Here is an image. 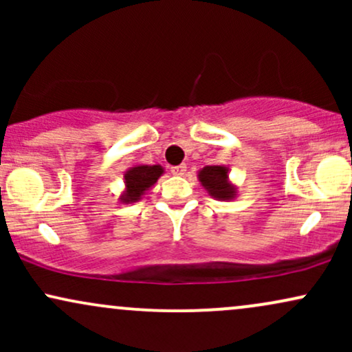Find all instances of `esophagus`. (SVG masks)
I'll return each mask as SVG.
<instances>
[{
    "label": "esophagus",
    "mask_w": 352,
    "mask_h": 352,
    "mask_svg": "<svg viewBox=\"0 0 352 352\" xmlns=\"http://www.w3.org/2000/svg\"><path fill=\"white\" fill-rule=\"evenodd\" d=\"M170 172L173 173V175H184V173L187 172V165H185V164L175 165V167L170 168Z\"/></svg>",
    "instance_id": "1"
}]
</instances>
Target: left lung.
I'll list each match as a JSON object with an SVG mask.
<instances>
[{"instance_id": "8db88e82", "label": "left lung", "mask_w": 352, "mask_h": 352, "mask_svg": "<svg viewBox=\"0 0 352 352\" xmlns=\"http://www.w3.org/2000/svg\"><path fill=\"white\" fill-rule=\"evenodd\" d=\"M227 165H207L201 170H199V182L201 187L208 192L212 199L220 201H232L236 199L238 190L236 185L232 184L228 177Z\"/></svg>"}]
</instances>
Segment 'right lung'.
Masks as SVG:
<instances>
[{"mask_svg": "<svg viewBox=\"0 0 352 352\" xmlns=\"http://www.w3.org/2000/svg\"><path fill=\"white\" fill-rule=\"evenodd\" d=\"M164 175L162 165H134L124 172V192L119 200L122 204H135L147 193V190Z\"/></svg>", "mask_w": 352, "mask_h": 352, "instance_id": "add662e5", "label": "right lung"}]
</instances>
